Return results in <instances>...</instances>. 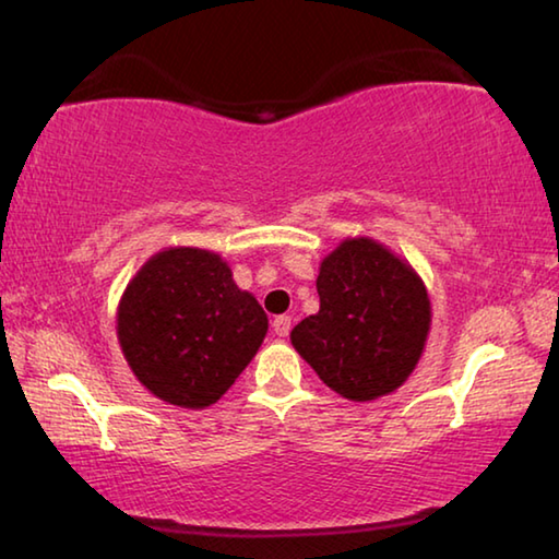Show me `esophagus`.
Wrapping results in <instances>:
<instances>
[{"instance_id":"obj_1","label":"esophagus","mask_w":559,"mask_h":559,"mask_svg":"<svg viewBox=\"0 0 559 559\" xmlns=\"http://www.w3.org/2000/svg\"><path fill=\"white\" fill-rule=\"evenodd\" d=\"M273 333H276L278 337H288V333H290V316L273 318Z\"/></svg>"}]
</instances>
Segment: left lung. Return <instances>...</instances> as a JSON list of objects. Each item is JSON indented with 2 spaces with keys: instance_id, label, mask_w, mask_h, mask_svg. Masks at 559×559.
<instances>
[{
  "instance_id": "obj_1",
  "label": "left lung",
  "mask_w": 559,
  "mask_h": 559,
  "mask_svg": "<svg viewBox=\"0 0 559 559\" xmlns=\"http://www.w3.org/2000/svg\"><path fill=\"white\" fill-rule=\"evenodd\" d=\"M320 310L290 343L330 390L353 402L394 392L419 362L431 302L419 276L372 239H347L320 263Z\"/></svg>"
}]
</instances>
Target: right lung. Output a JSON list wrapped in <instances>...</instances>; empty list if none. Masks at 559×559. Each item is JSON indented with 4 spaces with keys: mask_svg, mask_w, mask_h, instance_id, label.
Wrapping results in <instances>:
<instances>
[{
    "mask_svg": "<svg viewBox=\"0 0 559 559\" xmlns=\"http://www.w3.org/2000/svg\"><path fill=\"white\" fill-rule=\"evenodd\" d=\"M269 318L212 251L150 259L122 296L118 340L140 382L163 402L202 409L257 355Z\"/></svg>",
    "mask_w": 559,
    "mask_h": 559,
    "instance_id": "add662e5",
    "label": "right lung"
}]
</instances>
